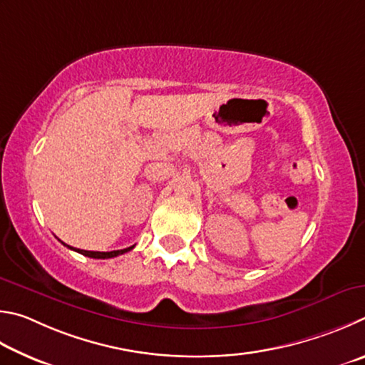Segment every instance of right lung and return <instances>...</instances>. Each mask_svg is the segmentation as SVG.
Listing matches in <instances>:
<instances>
[{"label":"right lung","mask_w":365,"mask_h":365,"mask_svg":"<svg viewBox=\"0 0 365 365\" xmlns=\"http://www.w3.org/2000/svg\"><path fill=\"white\" fill-rule=\"evenodd\" d=\"M62 244H63V242H62ZM63 245H66V244H63ZM66 247H68L70 250H75V252H78V253H81V255H85V257L98 258V259H107V258L118 257V255H123V253L130 252V250H133V248H134V245H133V247L123 248V250H113V252H88V250H80V248H73V247H70V245H66Z\"/></svg>","instance_id":"add662e5"}]
</instances>
